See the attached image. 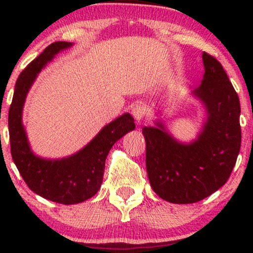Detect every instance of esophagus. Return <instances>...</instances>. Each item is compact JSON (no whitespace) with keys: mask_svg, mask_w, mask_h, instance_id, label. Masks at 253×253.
I'll return each mask as SVG.
<instances>
[{"mask_svg":"<svg viewBox=\"0 0 253 253\" xmlns=\"http://www.w3.org/2000/svg\"><path fill=\"white\" fill-rule=\"evenodd\" d=\"M132 114L133 117L138 123H140L141 120H143V118L145 117V107L144 104L141 103H138V104H134L132 108Z\"/></svg>","mask_w":253,"mask_h":253,"instance_id":"1","label":"esophagus"}]
</instances>
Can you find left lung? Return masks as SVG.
I'll return each mask as SVG.
<instances>
[{"label":"left lung","instance_id":"1","mask_svg":"<svg viewBox=\"0 0 253 253\" xmlns=\"http://www.w3.org/2000/svg\"><path fill=\"white\" fill-rule=\"evenodd\" d=\"M205 75L193 91L205 104L207 119L197 138L177 141L162 123L144 127L146 170L151 187L171 203H195L227 182L242 144L240 102L222 65L203 52Z\"/></svg>","mask_w":253,"mask_h":253}]
</instances>
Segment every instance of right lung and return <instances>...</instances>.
Instances as JSON below:
<instances>
[{
	"mask_svg": "<svg viewBox=\"0 0 253 253\" xmlns=\"http://www.w3.org/2000/svg\"><path fill=\"white\" fill-rule=\"evenodd\" d=\"M72 46L56 42L43 50L20 74L8 114L10 152L20 175L32 191L50 201L75 205L90 199L102 184L104 164L110 149L120 138L135 128L128 113L104 126L82 150L62 159H43L32 152L22 125V109L27 92L42 69L58 52Z\"/></svg>",
	"mask_w": 253,
	"mask_h": 253,
	"instance_id": "right-lung-1",
	"label": "right lung"
}]
</instances>
